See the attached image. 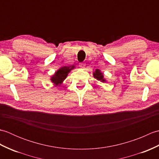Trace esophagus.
Returning a JSON list of instances; mask_svg holds the SVG:
<instances>
[{"instance_id": "34e87169", "label": "esophagus", "mask_w": 159, "mask_h": 159, "mask_svg": "<svg viewBox=\"0 0 159 159\" xmlns=\"http://www.w3.org/2000/svg\"><path fill=\"white\" fill-rule=\"evenodd\" d=\"M79 67H80V69H85V64L84 63H80L79 64Z\"/></svg>"}]
</instances>
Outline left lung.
Masks as SVG:
<instances>
[{
    "mask_svg": "<svg viewBox=\"0 0 159 159\" xmlns=\"http://www.w3.org/2000/svg\"><path fill=\"white\" fill-rule=\"evenodd\" d=\"M93 75L95 79H96L98 80H99V81H100V82L104 83L106 81V80L104 79V78L103 73L101 72V71L99 70L98 69H96L95 70V72L93 73Z\"/></svg>",
    "mask_w": 159,
    "mask_h": 159,
    "instance_id": "8db88e82",
    "label": "left lung"
}]
</instances>
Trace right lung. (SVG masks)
I'll return each mask as SVG.
<instances>
[{
    "label": "right lung",
    "mask_w": 159,
    "mask_h": 159,
    "mask_svg": "<svg viewBox=\"0 0 159 159\" xmlns=\"http://www.w3.org/2000/svg\"><path fill=\"white\" fill-rule=\"evenodd\" d=\"M74 67H75L74 66L61 67L51 77V79H50L51 82H52L55 86H60L61 84L63 82V80L66 79L68 73L71 70H73Z\"/></svg>",
    "instance_id": "add662e5"
}]
</instances>
